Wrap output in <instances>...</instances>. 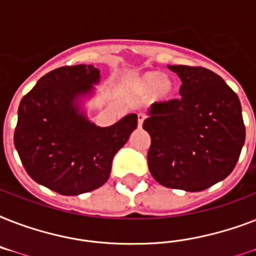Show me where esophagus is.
I'll return each instance as SVG.
<instances>
[{
  "label": "esophagus",
  "instance_id": "1",
  "mask_svg": "<svg viewBox=\"0 0 256 256\" xmlns=\"http://www.w3.org/2000/svg\"><path fill=\"white\" fill-rule=\"evenodd\" d=\"M144 114L140 112V114H138V128H142V124H144Z\"/></svg>",
  "mask_w": 256,
  "mask_h": 256
}]
</instances>
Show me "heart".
Here are the masks:
<instances>
[{"label": "heart", "mask_w": 256, "mask_h": 256, "mask_svg": "<svg viewBox=\"0 0 256 256\" xmlns=\"http://www.w3.org/2000/svg\"><path fill=\"white\" fill-rule=\"evenodd\" d=\"M132 88L140 94H148L152 104H164L175 98L176 84L171 77L164 76L160 70H148L134 76L132 80Z\"/></svg>", "instance_id": "obj_1"}]
</instances>
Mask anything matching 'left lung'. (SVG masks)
I'll return each mask as SVG.
<instances>
[{
	"label": "left lung",
	"instance_id": "obj_1",
	"mask_svg": "<svg viewBox=\"0 0 256 256\" xmlns=\"http://www.w3.org/2000/svg\"><path fill=\"white\" fill-rule=\"evenodd\" d=\"M182 81L180 98L152 104L144 128L152 136L148 170L162 186L202 191L234 170L246 128L238 96L204 68L168 65Z\"/></svg>",
	"mask_w": 256,
	"mask_h": 256
}]
</instances>
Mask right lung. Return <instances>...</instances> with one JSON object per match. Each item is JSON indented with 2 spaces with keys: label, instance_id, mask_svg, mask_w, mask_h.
<instances>
[{
  "label": "right lung",
  "instance_id": "right-lung-1",
  "mask_svg": "<svg viewBox=\"0 0 256 256\" xmlns=\"http://www.w3.org/2000/svg\"><path fill=\"white\" fill-rule=\"evenodd\" d=\"M100 70L62 66L40 78L18 106L14 146L26 172L61 195H80L110 176L116 152L136 128V114L100 128L88 120L82 100L94 96Z\"/></svg>",
  "mask_w": 256,
  "mask_h": 256
}]
</instances>
